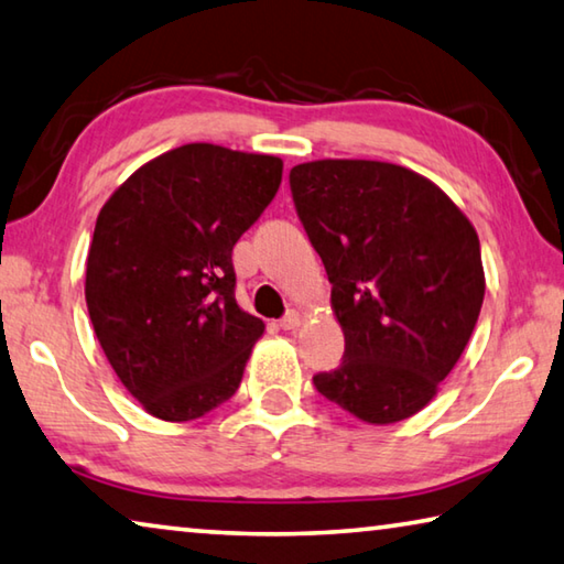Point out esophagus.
Listing matches in <instances>:
<instances>
[{
  "label": "esophagus",
  "mask_w": 564,
  "mask_h": 564,
  "mask_svg": "<svg viewBox=\"0 0 564 564\" xmlns=\"http://www.w3.org/2000/svg\"><path fill=\"white\" fill-rule=\"evenodd\" d=\"M302 325V315L300 312H288V315H284L282 319H280V327L282 329H297Z\"/></svg>",
  "instance_id": "esophagus-1"
}]
</instances>
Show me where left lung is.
<instances>
[{"mask_svg": "<svg viewBox=\"0 0 564 564\" xmlns=\"http://www.w3.org/2000/svg\"><path fill=\"white\" fill-rule=\"evenodd\" d=\"M290 187L345 332L343 365L315 375L317 392L369 424L412 417L435 400L482 307L473 221L392 162H304Z\"/></svg>", "mask_w": 564, "mask_h": 564, "instance_id": "left-lung-1", "label": "left lung"}]
</instances>
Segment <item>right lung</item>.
Segmentation results:
<instances>
[{
  "mask_svg": "<svg viewBox=\"0 0 564 564\" xmlns=\"http://www.w3.org/2000/svg\"><path fill=\"white\" fill-rule=\"evenodd\" d=\"M280 182V156L195 142L142 164L99 209L89 319L152 417H205L242 382L264 322L235 300L232 247Z\"/></svg>",
  "mask_w": 564,
  "mask_h": 564,
  "instance_id": "right-lung-1",
  "label": "right lung"
}]
</instances>
